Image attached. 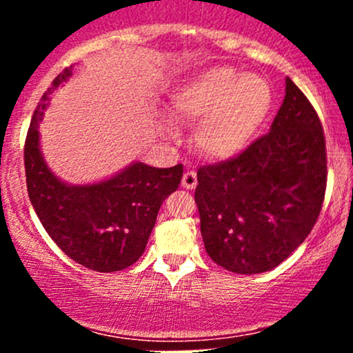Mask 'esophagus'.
Instances as JSON below:
<instances>
[{
  "instance_id": "obj_1",
  "label": "esophagus",
  "mask_w": 353,
  "mask_h": 353,
  "mask_svg": "<svg viewBox=\"0 0 353 353\" xmlns=\"http://www.w3.org/2000/svg\"><path fill=\"white\" fill-rule=\"evenodd\" d=\"M182 188L185 189H194L197 185V174L196 171H188L184 172V176H182Z\"/></svg>"
}]
</instances>
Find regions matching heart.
<instances>
[{
	"label": "heart",
	"mask_w": 353,
	"mask_h": 353,
	"mask_svg": "<svg viewBox=\"0 0 353 353\" xmlns=\"http://www.w3.org/2000/svg\"><path fill=\"white\" fill-rule=\"evenodd\" d=\"M272 104V86L264 76L214 66L185 81L171 109L176 119L197 124L194 143L202 154L229 159L252 143Z\"/></svg>",
	"instance_id": "1"
}]
</instances>
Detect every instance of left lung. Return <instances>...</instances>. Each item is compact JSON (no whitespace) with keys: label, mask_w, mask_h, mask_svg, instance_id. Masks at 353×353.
Listing matches in <instances>:
<instances>
[{"label":"left lung","mask_w":353,"mask_h":353,"mask_svg":"<svg viewBox=\"0 0 353 353\" xmlns=\"http://www.w3.org/2000/svg\"><path fill=\"white\" fill-rule=\"evenodd\" d=\"M194 199L205 250L236 274H261L305 241L327 188L325 136L305 94L285 79L270 131L228 161L197 169Z\"/></svg>","instance_id":"left-lung-1"}]
</instances>
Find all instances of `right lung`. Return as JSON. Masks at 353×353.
<instances>
[{
    "label": "right lung",
    "mask_w": 353,
    "mask_h": 353,
    "mask_svg": "<svg viewBox=\"0 0 353 353\" xmlns=\"http://www.w3.org/2000/svg\"><path fill=\"white\" fill-rule=\"evenodd\" d=\"M70 76L66 68L52 81L28 129V196L43 228L68 257L96 272H116L143 255L159 208L181 184L182 164L159 169L134 163L111 179L86 185L59 181L39 151L38 125L50 94Z\"/></svg>",
    "instance_id": "right-lung-1"
}]
</instances>
